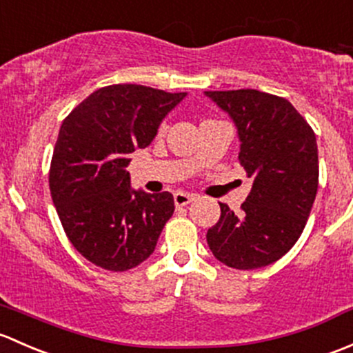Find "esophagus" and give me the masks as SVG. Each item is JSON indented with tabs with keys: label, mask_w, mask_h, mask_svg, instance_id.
I'll list each match as a JSON object with an SVG mask.
<instances>
[{
	"label": "esophagus",
	"mask_w": 353,
	"mask_h": 353,
	"mask_svg": "<svg viewBox=\"0 0 353 353\" xmlns=\"http://www.w3.org/2000/svg\"><path fill=\"white\" fill-rule=\"evenodd\" d=\"M195 199L194 194H188V192H176L175 195H173V201H175V205L176 207H183V205H188L192 201Z\"/></svg>",
	"instance_id": "34e87169"
}]
</instances>
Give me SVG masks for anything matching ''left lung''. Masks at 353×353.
<instances>
[{"label": "left lung", "mask_w": 353, "mask_h": 353, "mask_svg": "<svg viewBox=\"0 0 353 353\" xmlns=\"http://www.w3.org/2000/svg\"><path fill=\"white\" fill-rule=\"evenodd\" d=\"M203 93L234 122L238 159L253 178L241 212L219 203L207 243L228 267H267L296 245L310 217L318 192L316 136L285 98L258 90Z\"/></svg>", "instance_id": "obj_1"}]
</instances>
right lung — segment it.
<instances>
[{
  "mask_svg": "<svg viewBox=\"0 0 353 353\" xmlns=\"http://www.w3.org/2000/svg\"><path fill=\"white\" fill-rule=\"evenodd\" d=\"M187 93L112 85L83 100L63 122L49 187L69 241L112 272L143 263L175 210L170 192L130 187V152L144 150Z\"/></svg>",
  "mask_w": 353,
  "mask_h": 353,
  "instance_id": "1",
  "label": "right lung"
}]
</instances>
